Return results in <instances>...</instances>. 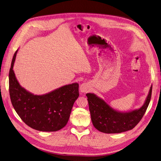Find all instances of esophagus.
Segmentation results:
<instances>
[{"instance_id": "obj_1", "label": "esophagus", "mask_w": 161, "mask_h": 161, "mask_svg": "<svg viewBox=\"0 0 161 161\" xmlns=\"http://www.w3.org/2000/svg\"><path fill=\"white\" fill-rule=\"evenodd\" d=\"M90 86L88 83H83L80 85V91L81 92H87L90 91Z\"/></svg>"}]
</instances>
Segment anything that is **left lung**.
Listing matches in <instances>:
<instances>
[{
  "label": "left lung",
  "mask_w": 161,
  "mask_h": 161,
  "mask_svg": "<svg viewBox=\"0 0 161 161\" xmlns=\"http://www.w3.org/2000/svg\"><path fill=\"white\" fill-rule=\"evenodd\" d=\"M152 85L139 109L121 112L113 109L94 93H87L91 120L96 130L104 133H120L132 130L141 121L152 97Z\"/></svg>",
  "instance_id": "1"
}]
</instances>
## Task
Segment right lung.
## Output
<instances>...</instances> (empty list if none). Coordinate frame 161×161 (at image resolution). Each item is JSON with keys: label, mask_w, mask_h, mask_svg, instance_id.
Listing matches in <instances>:
<instances>
[{"label": "right lung", "mask_w": 161, "mask_h": 161, "mask_svg": "<svg viewBox=\"0 0 161 161\" xmlns=\"http://www.w3.org/2000/svg\"><path fill=\"white\" fill-rule=\"evenodd\" d=\"M17 52L9 72V95L16 113L36 130L50 132L62 129L67 125L73 105L79 97V84L63 85L41 95L29 92L19 84L13 70Z\"/></svg>", "instance_id": "add662e5"}]
</instances>
